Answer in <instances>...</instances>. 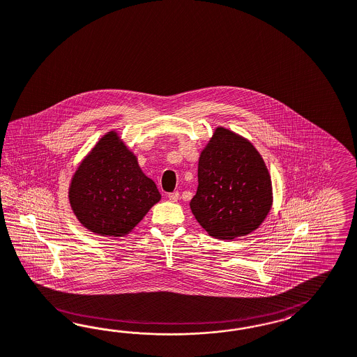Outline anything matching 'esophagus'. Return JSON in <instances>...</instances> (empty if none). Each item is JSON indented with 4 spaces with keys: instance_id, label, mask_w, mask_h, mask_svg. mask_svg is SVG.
I'll return each instance as SVG.
<instances>
[{
    "instance_id": "obj_1",
    "label": "esophagus",
    "mask_w": 357,
    "mask_h": 357,
    "mask_svg": "<svg viewBox=\"0 0 357 357\" xmlns=\"http://www.w3.org/2000/svg\"><path fill=\"white\" fill-rule=\"evenodd\" d=\"M178 199H179V192L178 191H174L172 194H169V200L170 202L175 203V202H178Z\"/></svg>"
}]
</instances>
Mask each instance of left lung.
I'll list each match as a JSON object with an SVG mask.
<instances>
[{
    "instance_id": "left-lung-1",
    "label": "left lung",
    "mask_w": 357,
    "mask_h": 357,
    "mask_svg": "<svg viewBox=\"0 0 357 357\" xmlns=\"http://www.w3.org/2000/svg\"><path fill=\"white\" fill-rule=\"evenodd\" d=\"M197 181L190 208L211 237L248 236L270 213L273 192L263 157L249 139L225 127H216L200 153Z\"/></svg>"
}]
</instances>
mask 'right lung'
<instances>
[{
    "label": "right lung",
    "instance_id": "obj_1",
    "mask_svg": "<svg viewBox=\"0 0 357 357\" xmlns=\"http://www.w3.org/2000/svg\"><path fill=\"white\" fill-rule=\"evenodd\" d=\"M68 199L77 220L89 231L123 237L161 200V194L118 130H111L78 163Z\"/></svg>",
    "mask_w": 357,
    "mask_h": 357
}]
</instances>
